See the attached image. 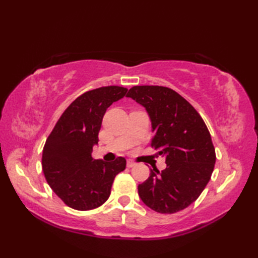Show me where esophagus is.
<instances>
[{"label":"esophagus","mask_w":258,"mask_h":258,"mask_svg":"<svg viewBox=\"0 0 258 258\" xmlns=\"http://www.w3.org/2000/svg\"><path fill=\"white\" fill-rule=\"evenodd\" d=\"M135 165H136L135 162H133V161H127V167H128V168H132V167H134Z\"/></svg>","instance_id":"obj_1"}]
</instances>
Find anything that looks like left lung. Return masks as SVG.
<instances>
[{
    "instance_id": "8db88e82",
    "label": "left lung",
    "mask_w": 258,
    "mask_h": 258,
    "mask_svg": "<svg viewBox=\"0 0 258 258\" xmlns=\"http://www.w3.org/2000/svg\"><path fill=\"white\" fill-rule=\"evenodd\" d=\"M149 112L154 135L152 147L165 155L167 167L139 185L146 206L174 214L195 202L210 182L216 154L210 131L199 112L177 92L165 86H133L126 94Z\"/></svg>"
}]
</instances>
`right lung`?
Listing matches in <instances>:
<instances>
[{
    "mask_svg": "<svg viewBox=\"0 0 258 258\" xmlns=\"http://www.w3.org/2000/svg\"><path fill=\"white\" fill-rule=\"evenodd\" d=\"M126 92V87L111 85L83 93L70 104L48 135L43 147V173L54 193L71 208L89 211L104 204L115 176L126 167L124 157L112 163L92 157L104 114Z\"/></svg>",
    "mask_w": 258,
    "mask_h": 258,
    "instance_id": "1",
    "label": "right lung"
}]
</instances>
